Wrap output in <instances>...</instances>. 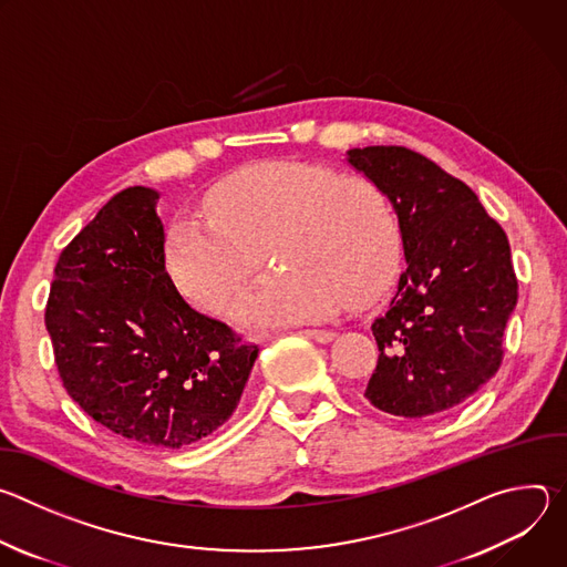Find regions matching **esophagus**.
Instances as JSON below:
<instances>
[{
	"label": "esophagus",
	"instance_id": "esophagus-1",
	"mask_svg": "<svg viewBox=\"0 0 567 567\" xmlns=\"http://www.w3.org/2000/svg\"><path fill=\"white\" fill-rule=\"evenodd\" d=\"M302 334L318 343H330L337 337V332H332V330H302Z\"/></svg>",
	"mask_w": 567,
	"mask_h": 567
}]
</instances>
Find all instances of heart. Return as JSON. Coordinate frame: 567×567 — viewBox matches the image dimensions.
I'll return each mask as SVG.
<instances>
[{"label":"heart","mask_w":567,"mask_h":567,"mask_svg":"<svg viewBox=\"0 0 567 567\" xmlns=\"http://www.w3.org/2000/svg\"><path fill=\"white\" fill-rule=\"evenodd\" d=\"M274 258L237 309L251 328L326 318L383 289L396 256L388 195L368 177H341L298 161H267L224 179L204 215H179L166 235V271L177 291L226 316L247 282Z\"/></svg>","instance_id":"b5f03b06"}]
</instances>
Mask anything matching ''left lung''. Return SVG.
<instances>
[{"label":"left lung","instance_id":"8db88e82","mask_svg":"<svg viewBox=\"0 0 567 567\" xmlns=\"http://www.w3.org/2000/svg\"><path fill=\"white\" fill-rule=\"evenodd\" d=\"M348 156L392 202L406 256L396 293L372 320L379 361L365 399L396 417L440 415L503 363L518 300L509 239L475 193L424 154L368 145Z\"/></svg>","mask_w":567,"mask_h":567}]
</instances>
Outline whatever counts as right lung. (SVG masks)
I'll list each match as a JSON object with an SVG mask.
<instances>
[{
  "mask_svg": "<svg viewBox=\"0 0 567 567\" xmlns=\"http://www.w3.org/2000/svg\"><path fill=\"white\" fill-rule=\"evenodd\" d=\"M158 193H116L62 249L44 322L69 396L107 431L177 451L237 409L258 359L166 271Z\"/></svg>",
  "mask_w": 567,
  "mask_h": 567,
  "instance_id": "obj_1",
  "label": "right lung"
}]
</instances>
